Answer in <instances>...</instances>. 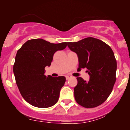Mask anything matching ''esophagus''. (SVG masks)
<instances>
[{
	"instance_id": "34e87169",
	"label": "esophagus",
	"mask_w": 130,
	"mask_h": 130,
	"mask_svg": "<svg viewBox=\"0 0 130 130\" xmlns=\"http://www.w3.org/2000/svg\"><path fill=\"white\" fill-rule=\"evenodd\" d=\"M70 76H66V80L69 79H70Z\"/></svg>"
}]
</instances>
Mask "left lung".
I'll return each instance as SVG.
<instances>
[{
	"mask_svg": "<svg viewBox=\"0 0 130 130\" xmlns=\"http://www.w3.org/2000/svg\"><path fill=\"white\" fill-rule=\"evenodd\" d=\"M67 46L77 55L78 69L86 68L90 76L88 82L77 77V85L74 88L76 101L87 108L100 105L110 95L116 81L117 65L112 50L92 37L67 42Z\"/></svg>",
	"mask_w": 130,
	"mask_h": 130,
	"instance_id": "8db88e82",
	"label": "left lung"
}]
</instances>
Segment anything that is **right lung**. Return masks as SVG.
Wrapping results in <instances>:
<instances>
[{
  "instance_id": "add662e5",
  "label": "right lung",
  "mask_w": 130,
  "mask_h": 130,
  "mask_svg": "<svg viewBox=\"0 0 130 130\" xmlns=\"http://www.w3.org/2000/svg\"><path fill=\"white\" fill-rule=\"evenodd\" d=\"M67 47V42L50 43L41 38L28 40L17 51L13 65L16 83L24 99L31 105L45 108L57 102L66 82L64 76L44 75L54 54Z\"/></svg>"
}]
</instances>
